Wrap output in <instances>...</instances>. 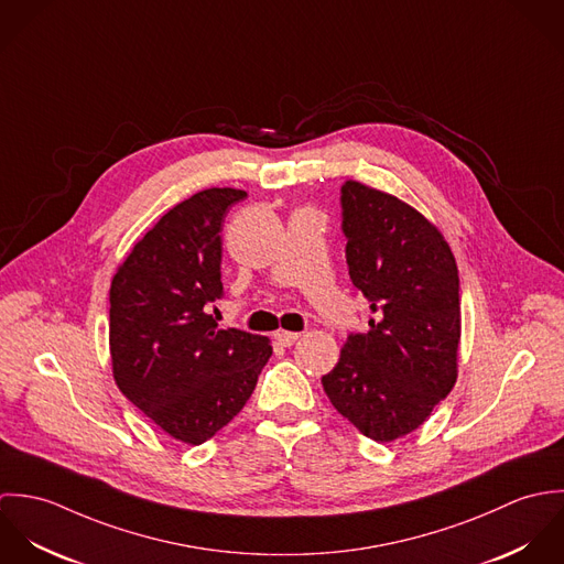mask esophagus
Returning a JSON list of instances; mask_svg holds the SVG:
<instances>
[{"mask_svg": "<svg viewBox=\"0 0 564 564\" xmlns=\"http://www.w3.org/2000/svg\"><path fill=\"white\" fill-rule=\"evenodd\" d=\"M300 336H302V334H297V332H286V329H278V332H275V340H278L280 345H284V347H291Z\"/></svg>", "mask_w": 564, "mask_h": 564, "instance_id": "obj_1", "label": "esophagus"}]
</instances>
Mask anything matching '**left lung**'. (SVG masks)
<instances>
[{
  "label": "left lung",
  "mask_w": 564,
  "mask_h": 564,
  "mask_svg": "<svg viewBox=\"0 0 564 564\" xmlns=\"http://www.w3.org/2000/svg\"><path fill=\"white\" fill-rule=\"evenodd\" d=\"M340 208L349 278L378 319L347 336L323 391L367 438L391 443L456 384L458 267L443 235L389 193L347 180Z\"/></svg>",
  "instance_id": "1"
}]
</instances>
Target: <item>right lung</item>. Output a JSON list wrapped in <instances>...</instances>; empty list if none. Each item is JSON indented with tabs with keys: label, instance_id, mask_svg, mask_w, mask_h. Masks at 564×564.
<instances>
[{
	"label": "right lung",
	"instance_id": "1",
	"mask_svg": "<svg viewBox=\"0 0 564 564\" xmlns=\"http://www.w3.org/2000/svg\"><path fill=\"white\" fill-rule=\"evenodd\" d=\"M245 197L206 188L173 206L110 284L115 382L186 445H202L241 412L273 351L267 336L219 329L210 315L224 297L221 224Z\"/></svg>",
	"mask_w": 564,
	"mask_h": 564
}]
</instances>
